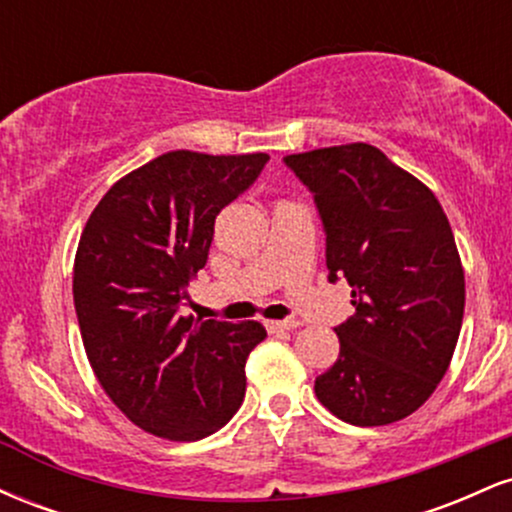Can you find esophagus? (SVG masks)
<instances>
[{
    "label": "esophagus",
    "mask_w": 512,
    "mask_h": 512,
    "mask_svg": "<svg viewBox=\"0 0 512 512\" xmlns=\"http://www.w3.org/2000/svg\"><path fill=\"white\" fill-rule=\"evenodd\" d=\"M301 325L298 320H267L264 322V327H267L269 332H281V330H296V327Z\"/></svg>",
    "instance_id": "34e87169"
}]
</instances>
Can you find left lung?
Returning a JSON list of instances; mask_svg holds the SVG:
<instances>
[{"instance_id":"obj_1","label":"left lung","mask_w":512,"mask_h":512,"mask_svg":"<svg viewBox=\"0 0 512 512\" xmlns=\"http://www.w3.org/2000/svg\"><path fill=\"white\" fill-rule=\"evenodd\" d=\"M313 192L330 276L356 313L334 327L339 358L315 378L337 419L385 426L433 395L460 337L464 272L436 195L370 144L284 158Z\"/></svg>"}]
</instances>
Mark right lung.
<instances>
[{
	"label": "right lung",
	"mask_w": 512,
	"mask_h": 512,
	"mask_svg": "<svg viewBox=\"0 0 512 512\" xmlns=\"http://www.w3.org/2000/svg\"><path fill=\"white\" fill-rule=\"evenodd\" d=\"M267 154L168 151L117 180L88 216L74 260V308L105 395L158 438L199 440L245 397L260 322L180 315L207 264L214 221L260 178Z\"/></svg>",
	"instance_id": "right-lung-1"
}]
</instances>
